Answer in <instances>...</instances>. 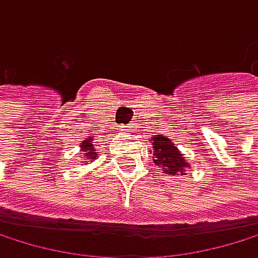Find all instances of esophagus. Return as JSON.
<instances>
[{"instance_id":"1","label":"esophagus","mask_w":258,"mask_h":258,"mask_svg":"<svg viewBox=\"0 0 258 258\" xmlns=\"http://www.w3.org/2000/svg\"><path fill=\"white\" fill-rule=\"evenodd\" d=\"M125 128H126L128 132H135V130H136V125H135V123H128Z\"/></svg>"}]
</instances>
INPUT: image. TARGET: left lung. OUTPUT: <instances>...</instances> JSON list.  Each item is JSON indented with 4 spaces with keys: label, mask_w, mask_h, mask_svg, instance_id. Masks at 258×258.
<instances>
[{
    "label": "left lung",
    "mask_w": 258,
    "mask_h": 258,
    "mask_svg": "<svg viewBox=\"0 0 258 258\" xmlns=\"http://www.w3.org/2000/svg\"><path fill=\"white\" fill-rule=\"evenodd\" d=\"M153 148H155V164L161 168H165L164 172L168 175H176L178 172L182 175V168L187 167L185 159L176 150V145L170 142L167 136L158 135L153 138Z\"/></svg>",
    "instance_id": "8db88e82"
}]
</instances>
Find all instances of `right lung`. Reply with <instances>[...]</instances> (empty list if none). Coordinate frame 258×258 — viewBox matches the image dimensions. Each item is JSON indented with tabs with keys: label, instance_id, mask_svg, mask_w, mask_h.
Masks as SVG:
<instances>
[{
	"label": "right lung",
	"instance_id": "right-lung-1",
	"mask_svg": "<svg viewBox=\"0 0 258 258\" xmlns=\"http://www.w3.org/2000/svg\"><path fill=\"white\" fill-rule=\"evenodd\" d=\"M82 148H83L82 152H85L83 155H85L88 159H96V158H97V152L94 150V147H93V142H91V139L82 141Z\"/></svg>",
	"mask_w": 258,
	"mask_h": 258
}]
</instances>
